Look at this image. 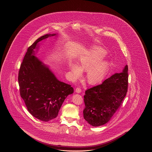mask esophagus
Segmentation results:
<instances>
[{
	"mask_svg": "<svg viewBox=\"0 0 152 152\" xmlns=\"http://www.w3.org/2000/svg\"><path fill=\"white\" fill-rule=\"evenodd\" d=\"M75 92L77 93V94H80L81 92V90L80 87H77L76 89H75Z\"/></svg>",
	"mask_w": 152,
	"mask_h": 152,
	"instance_id": "34e87169",
	"label": "esophagus"
}]
</instances>
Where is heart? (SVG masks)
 <instances>
[{
	"instance_id": "1",
	"label": "heart",
	"mask_w": 152,
	"mask_h": 152,
	"mask_svg": "<svg viewBox=\"0 0 152 152\" xmlns=\"http://www.w3.org/2000/svg\"><path fill=\"white\" fill-rule=\"evenodd\" d=\"M107 54L104 49L94 46L86 50L78 59L77 64L71 62L69 69L75 78L81 75V70L86 71L85 79L88 84L99 83L106 75L109 62L103 58Z\"/></svg>"
}]
</instances>
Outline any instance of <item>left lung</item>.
<instances>
[{
  "instance_id": "8db88e82",
  "label": "left lung",
  "mask_w": 152,
  "mask_h": 152,
  "mask_svg": "<svg viewBox=\"0 0 152 152\" xmlns=\"http://www.w3.org/2000/svg\"><path fill=\"white\" fill-rule=\"evenodd\" d=\"M128 71L126 65L121 73L114 74L102 84L85 91L84 118L92 126L107 123L120 108L128 90Z\"/></svg>"
}]
</instances>
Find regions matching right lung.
I'll return each mask as SVG.
<instances>
[{
	"mask_svg": "<svg viewBox=\"0 0 152 152\" xmlns=\"http://www.w3.org/2000/svg\"><path fill=\"white\" fill-rule=\"evenodd\" d=\"M56 35L42 36L29 47L18 73L20 95L27 109L33 116L44 122L58 116L65 99L74 92L70 85L58 80L48 66L35 56L39 42Z\"/></svg>",
	"mask_w": 152,
	"mask_h": 152,
	"instance_id": "add662e5",
	"label": "right lung"
}]
</instances>
